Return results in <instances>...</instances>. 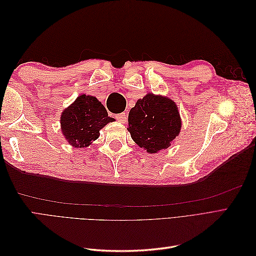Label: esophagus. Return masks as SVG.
Here are the masks:
<instances>
[{
  "label": "esophagus",
  "mask_w": 256,
  "mask_h": 256,
  "mask_svg": "<svg viewBox=\"0 0 256 256\" xmlns=\"http://www.w3.org/2000/svg\"><path fill=\"white\" fill-rule=\"evenodd\" d=\"M116 120H118L122 124H125L127 122V114L126 113H120V114L116 116Z\"/></svg>",
  "instance_id": "esophagus-1"
}]
</instances>
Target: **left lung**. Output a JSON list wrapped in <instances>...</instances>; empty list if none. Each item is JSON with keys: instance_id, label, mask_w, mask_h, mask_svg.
Returning <instances> with one entry per match:
<instances>
[{"instance_id": "obj_1", "label": "left lung", "mask_w": 256, "mask_h": 256, "mask_svg": "<svg viewBox=\"0 0 256 256\" xmlns=\"http://www.w3.org/2000/svg\"><path fill=\"white\" fill-rule=\"evenodd\" d=\"M127 129L132 140L147 152L166 150L180 132L178 108L172 99L150 92L131 108Z\"/></svg>"}]
</instances>
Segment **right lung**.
Wrapping results in <instances>:
<instances>
[{"label": "right lung", "mask_w": 256, "mask_h": 256, "mask_svg": "<svg viewBox=\"0 0 256 256\" xmlns=\"http://www.w3.org/2000/svg\"><path fill=\"white\" fill-rule=\"evenodd\" d=\"M111 122L114 118L96 97L83 94L62 112L60 130L69 144L82 148L97 140L99 130Z\"/></svg>", "instance_id": "right-lung-1"}]
</instances>
